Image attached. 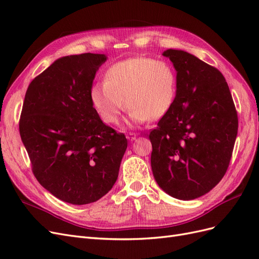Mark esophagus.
Listing matches in <instances>:
<instances>
[{
    "instance_id": "esophagus-1",
    "label": "esophagus",
    "mask_w": 259,
    "mask_h": 259,
    "mask_svg": "<svg viewBox=\"0 0 259 259\" xmlns=\"http://www.w3.org/2000/svg\"><path fill=\"white\" fill-rule=\"evenodd\" d=\"M127 139H130L131 142H134V140H136V138L138 137L137 134H134V133H130V134H127Z\"/></svg>"
}]
</instances>
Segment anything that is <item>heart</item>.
<instances>
[{"label":"heart","mask_w":259,"mask_h":259,"mask_svg":"<svg viewBox=\"0 0 259 259\" xmlns=\"http://www.w3.org/2000/svg\"><path fill=\"white\" fill-rule=\"evenodd\" d=\"M176 95L175 69L166 61L147 57L117 62L107 71L105 83L91 90L92 103L101 119L116 124L127 106L130 126L161 119L173 107Z\"/></svg>","instance_id":"b5f03b06"}]
</instances>
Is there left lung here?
Listing matches in <instances>:
<instances>
[{"label":"left lung","mask_w":259,"mask_h":259,"mask_svg":"<svg viewBox=\"0 0 259 259\" xmlns=\"http://www.w3.org/2000/svg\"><path fill=\"white\" fill-rule=\"evenodd\" d=\"M177 74L170 110L149 138L156 184L178 200L209 192L229 166L238 134V115L222 72L194 55L166 50Z\"/></svg>","instance_id":"left-lung-1"}]
</instances>
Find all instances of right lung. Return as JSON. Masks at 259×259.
I'll return each instance as SVG.
<instances>
[{"label":"right lung","instance_id":"obj_1","mask_svg":"<svg viewBox=\"0 0 259 259\" xmlns=\"http://www.w3.org/2000/svg\"><path fill=\"white\" fill-rule=\"evenodd\" d=\"M105 54L55 60L30 83L19 122L37 182L74 205L98 201L115 184L127 139L101 121L91 90Z\"/></svg>","mask_w":259,"mask_h":259}]
</instances>
